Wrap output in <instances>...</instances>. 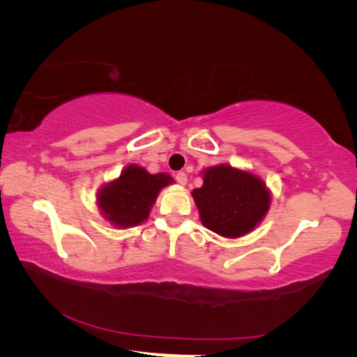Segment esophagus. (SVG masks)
<instances>
[{"mask_svg":"<svg viewBox=\"0 0 357 357\" xmlns=\"http://www.w3.org/2000/svg\"><path fill=\"white\" fill-rule=\"evenodd\" d=\"M176 181H178L181 185H185L187 184V174L184 172L176 173Z\"/></svg>","mask_w":357,"mask_h":357,"instance_id":"obj_1","label":"esophagus"}]
</instances>
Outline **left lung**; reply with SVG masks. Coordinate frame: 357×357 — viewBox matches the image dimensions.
<instances>
[{"mask_svg": "<svg viewBox=\"0 0 357 357\" xmlns=\"http://www.w3.org/2000/svg\"><path fill=\"white\" fill-rule=\"evenodd\" d=\"M203 185L193 189L203 227L222 238L236 239L253 231L268 214L273 195L261 176L219 164L202 170Z\"/></svg>", "mask_w": 357, "mask_h": 357, "instance_id": "obj_1", "label": "left lung"}]
</instances>
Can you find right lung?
Segmentation results:
<instances>
[{"label":"right lung","instance_id":"add662e5","mask_svg":"<svg viewBox=\"0 0 357 357\" xmlns=\"http://www.w3.org/2000/svg\"><path fill=\"white\" fill-rule=\"evenodd\" d=\"M173 183L168 173H149L140 165L128 164L118 178L98 190L96 204L104 220L114 228H132L148 220L160 190Z\"/></svg>","mask_w":357,"mask_h":357}]
</instances>
